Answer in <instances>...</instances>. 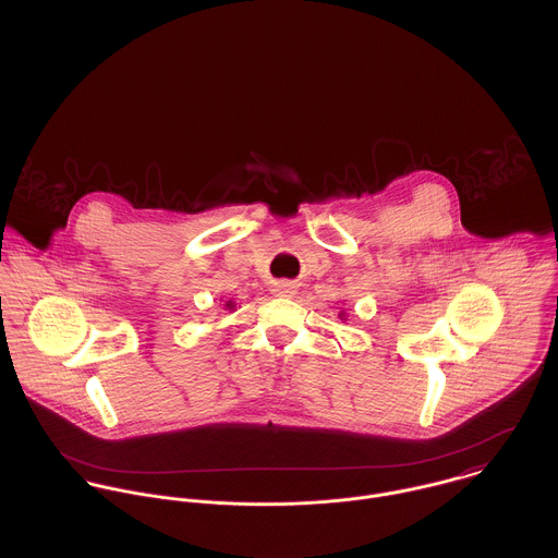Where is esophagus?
<instances>
[{
	"instance_id": "34e87169",
	"label": "esophagus",
	"mask_w": 558,
	"mask_h": 558,
	"mask_svg": "<svg viewBox=\"0 0 558 558\" xmlns=\"http://www.w3.org/2000/svg\"><path fill=\"white\" fill-rule=\"evenodd\" d=\"M277 292H279L281 296H292L296 290H294V286H292V283L283 281V283H279V286H277Z\"/></svg>"
}]
</instances>
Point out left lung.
Wrapping results in <instances>:
<instances>
[{
	"label": "left lung",
	"instance_id": "1",
	"mask_svg": "<svg viewBox=\"0 0 558 558\" xmlns=\"http://www.w3.org/2000/svg\"><path fill=\"white\" fill-rule=\"evenodd\" d=\"M339 316H341V318H343V312H341V314H339Z\"/></svg>",
	"mask_w": 558,
	"mask_h": 558
}]
</instances>
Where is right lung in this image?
<instances>
[{"label": "right lung", "mask_w": 558, "mask_h": 558, "mask_svg": "<svg viewBox=\"0 0 558 558\" xmlns=\"http://www.w3.org/2000/svg\"><path fill=\"white\" fill-rule=\"evenodd\" d=\"M234 307H236V305H234L232 301H226V310H232V312H234Z\"/></svg>", "instance_id": "1"}]
</instances>
